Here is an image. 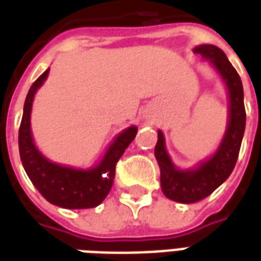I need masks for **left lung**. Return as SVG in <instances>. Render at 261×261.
<instances>
[{"instance_id":"8db88e82","label":"left lung","mask_w":261,"mask_h":261,"mask_svg":"<svg viewBox=\"0 0 261 261\" xmlns=\"http://www.w3.org/2000/svg\"><path fill=\"white\" fill-rule=\"evenodd\" d=\"M211 61L229 92V120L224 140L217 152L192 170H179L172 164L165 148L162 131H158L155 158L161 168V187L168 198L173 201L192 204L208 197L224 183L235 168L241 151L242 138L246 125V110L243 103V86L239 74L226 59L225 53L213 44H202L194 48Z\"/></svg>"}]
</instances>
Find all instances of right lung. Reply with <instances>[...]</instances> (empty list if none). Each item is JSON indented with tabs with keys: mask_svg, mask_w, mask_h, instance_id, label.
I'll use <instances>...</instances> for the list:
<instances>
[{
	"mask_svg": "<svg viewBox=\"0 0 261 261\" xmlns=\"http://www.w3.org/2000/svg\"><path fill=\"white\" fill-rule=\"evenodd\" d=\"M50 69L37 78L26 96L19 127V153L22 165L32 183L48 202L69 210L93 208L106 198L113 186L116 165L125 148L137 136V127H128L116 137L100 164L89 170H80L53 164L33 144L31 131L32 102L36 91L46 81Z\"/></svg>",
	"mask_w": 261,
	"mask_h": 261,
	"instance_id": "1",
	"label": "right lung"
}]
</instances>
